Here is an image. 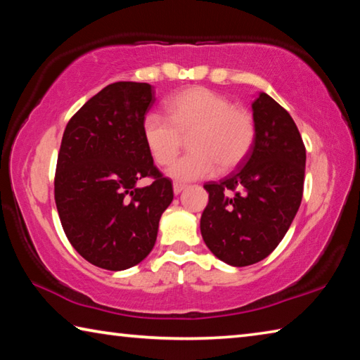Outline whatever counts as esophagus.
I'll return each mask as SVG.
<instances>
[{
	"label": "esophagus",
	"instance_id": "34e87169",
	"mask_svg": "<svg viewBox=\"0 0 360 360\" xmlns=\"http://www.w3.org/2000/svg\"><path fill=\"white\" fill-rule=\"evenodd\" d=\"M184 188H186V184H184V182H174V184H173V191H174V193H176V195L181 193L182 191H184Z\"/></svg>",
	"mask_w": 360,
	"mask_h": 360
}]
</instances>
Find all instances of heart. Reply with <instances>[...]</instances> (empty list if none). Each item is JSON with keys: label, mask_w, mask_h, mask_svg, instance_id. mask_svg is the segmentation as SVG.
<instances>
[{"label": "heart", "mask_w": 360, "mask_h": 360, "mask_svg": "<svg viewBox=\"0 0 360 360\" xmlns=\"http://www.w3.org/2000/svg\"><path fill=\"white\" fill-rule=\"evenodd\" d=\"M165 115L148 112L143 119V138L158 165L167 167L178 157L188 139L192 152L169 168L179 181L208 178L238 167L249 155L257 135L254 115L233 106L227 96L206 87L181 90L165 103Z\"/></svg>", "instance_id": "obj_1"}]
</instances>
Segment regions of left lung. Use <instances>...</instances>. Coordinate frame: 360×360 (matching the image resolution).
Returning <instances> with one entry per match:
<instances>
[{"label": "left lung", "instance_id": "1", "mask_svg": "<svg viewBox=\"0 0 360 360\" xmlns=\"http://www.w3.org/2000/svg\"><path fill=\"white\" fill-rule=\"evenodd\" d=\"M252 111V149L224 179L206 182L210 202L200 219L206 246L233 266L257 264L275 251L303 195L307 150L294 119L266 94Z\"/></svg>", "mask_w": 360, "mask_h": 360}]
</instances>
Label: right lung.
<instances>
[{"instance_id": "1", "label": "right lung", "mask_w": 360, "mask_h": 360, "mask_svg": "<svg viewBox=\"0 0 360 360\" xmlns=\"http://www.w3.org/2000/svg\"><path fill=\"white\" fill-rule=\"evenodd\" d=\"M155 95L146 82H114L66 125L53 195L66 238L82 257L111 271L146 259L162 212L173 202L172 179L154 165L143 119ZM144 177L151 184L138 188Z\"/></svg>"}]
</instances>
